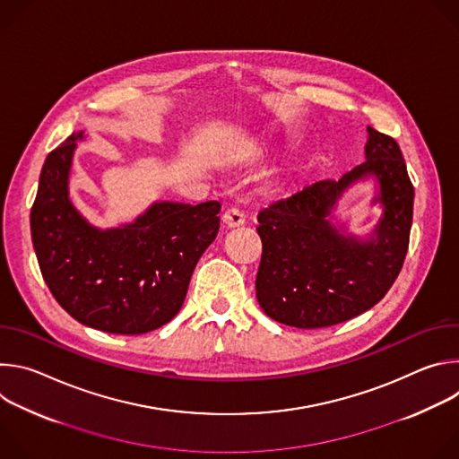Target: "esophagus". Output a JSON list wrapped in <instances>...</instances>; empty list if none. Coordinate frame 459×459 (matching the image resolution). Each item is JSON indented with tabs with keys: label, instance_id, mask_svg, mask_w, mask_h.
Listing matches in <instances>:
<instances>
[{
	"label": "esophagus",
	"instance_id": "34e87169",
	"mask_svg": "<svg viewBox=\"0 0 459 459\" xmlns=\"http://www.w3.org/2000/svg\"><path fill=\"white\" fill-rule=\"evenodd\" d=\"M245 220H247V216L243 214V211H239L236 207H230L223 212V223L227 227H239L245 223Z\"/></svg>",
	"mask_w": 459,
	"mask_h": 459
}]
</instances>
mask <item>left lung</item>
Returning a JSON list of instances; mask_svg holds the SVG:
<instances>
[{"label":"left lung","instance_id":"obj_1","mask_svg":"<svg viewBox=\"0 0 459 459\" xmlns=\"http://www.w3.org/2000/svg\"><path fill=\"white\" fill-rule=\"evenodd\" d=\"M365 161L342 179H323L257 214L264 254L255 298L264 312L298 329L343 323L374 307L396 281L409 248L414 186L398 143L367 126ZM377 183L384 209L365 238L333 218L342 192L358 180Z\"/></svg>","mask_w":459,"mask_h":459}]
</instances>
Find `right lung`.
I'll use <instances>...</instances> for the list:
<instances>
[{
	"label": "right lung",
	"instance_id": "add662e5",
	"mask_svg": "<svg viewBox=\"0 0 459 459\" xmlns=\"http://www.w3.org/2000/svg\"><path fill=\"white\" fill-rule=\"evenodd\" d=\"M73 133L41 169L30 234L56 301L82 325L110 334H145L181 308L195 264L220 230V202H156L133 223L91 225L74 207L69 179Z\"/></svg>",
	"mask_w": 459,
	"mask_h": 459
}]
</instances>
